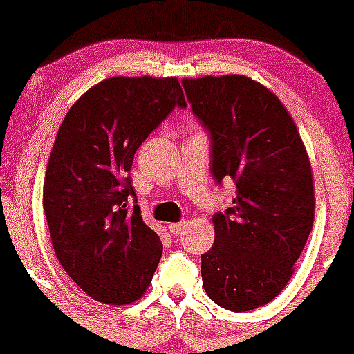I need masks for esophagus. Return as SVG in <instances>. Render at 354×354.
<instances>
[{
	"instance_id": "34e87169",
	"label": "esophagus",
	"mask_w": 354,
	"mask_h": 354,
	"mask_svg": "<svg viewBox=\"0 0 354 354\" xmlns=\"http://www.w3.org/2000/svg\"><path fill=\"white\" fill-rule=\"evenodd\" d=\"M169 231L173 233V236H180V234H183V231H185V223L169 224Z\"/></svg>"
}]
</instances>
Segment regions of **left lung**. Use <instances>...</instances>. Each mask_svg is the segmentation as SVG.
I'll list each match as a JSON object with an SVG mask.
<instances>
[{"label": "left lung", "mask_w": 354, "mask_h": 354, "mask_svg": "<svg viewBox=\"0 0 354 354\" xmlns=\"http://www.w3.org/2000/svg\"><path fill=\"white\" fill-rule=\"evenodd\" d=\"M192 111L210 137V171L236 197L214 214L202 283L214 303L248 312L272 301L292 276L313 226L310 159L291 114L245 75L183 78Z\"/></svg>", "instance_id": "8db88e82"}]
</instances>
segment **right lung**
I'll return each mask as SVG.
<instances>
[{
	"label": "right lung",
	"instance_id": "add662e5",
	"mask_svg": "<svg viewBox=\"0 0 354 354\" xmlns=\"http://www.w3.org/2000/svg\"><path fill=\"white\" fill-rule=\"evenodd\" d=\"M187 108L174 77H113L66 113L44 180L53 248L84 292L106 305L137 301L152 283L162 243L144 223L130 180L142 142Z\"/></svg>",
	"mask_w": 354,
	"mask_h": 354
}]
</instances>
